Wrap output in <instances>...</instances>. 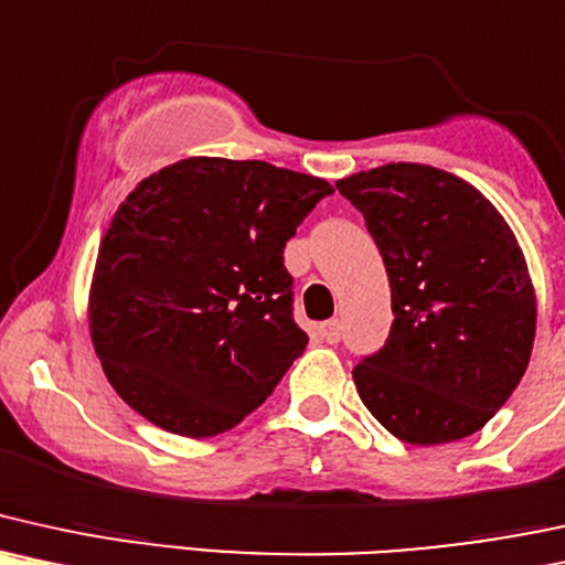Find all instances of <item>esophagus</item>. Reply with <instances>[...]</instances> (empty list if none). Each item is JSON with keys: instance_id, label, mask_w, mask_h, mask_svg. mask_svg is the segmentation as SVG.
I'll use <instances>...</instances> for the list:
<instances>
[{"instance_id": "34e87169", "label": "esophagus", "mask_w": 565, "mask_h": 565, "mask_svg": "<svg viewBox=\"0 0 565 565\" xmlns=\"http://www.w3.org/2000/svg\"><path fill=\"white\" fill-rule=\"evenodd\" d=\"M320 335H322V341L338 343V341H341V322H338V320L322 322L320 324Z\"/></svg>"}]
</instances>
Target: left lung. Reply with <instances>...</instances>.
Here are the masks:
<instances>
[{
  "label": "left lung",
  "instance_id": "obj_1",
  "mask_svg": "<svg viewBox=\"0 0 565 565\" xmlns=\"http://www.w3.org/2000/svg\"><path fill=\"white\" fill-rule=\"evenodd\" d=\"M364 216L391 285L388 338L362 356L364 407L407 444L466 439L526 373L536 298L513 232L479 190L423 163L335 182Z\"/></svg>",
  "mask_w": 565,
  "mask_h": 565
}]
</instances>
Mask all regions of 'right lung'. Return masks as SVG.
<instances>
[{
  "instance_id": "1",
  "label": "right lung",
  "mask_w": 565,
  "mask_h": 565,
  "mask_svg": "<svg viewBox=\"0 0 565 565\" xmlns=\"http://www.w3.org/2000/svg\"><path fill=\"white\" fill-rule=\"evenodd\" d=\"M330 192L230 158H184L137 184L99 243L89 296L92 343L135 413L205 439L267 399L309 343L285 243Z\"/></svg>"
}]
</instances>
